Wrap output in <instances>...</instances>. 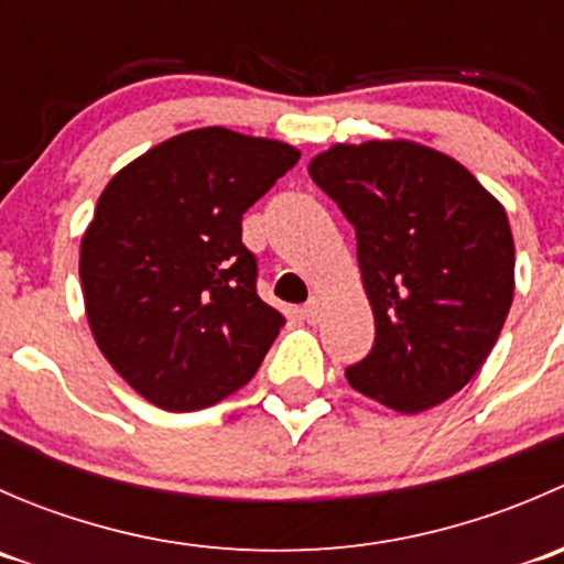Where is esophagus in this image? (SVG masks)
Masks as SVG:
<instances>
[{"mask_svg":"<svg viewBox=\"0 0 564 564\" xmlns=\"http://www.w3.org/2000/svg\"><path fill=\"white\" fill-rule=\"evenodd\" d=\"M303 314H305V318H308L311 324H316V322H318V316H322V300H318V297H311L308 303H305Z\"/></svg>","mask_w":564,"mask_h":564,"instance_id":"obj_1","label":"esophagus"}]
</instances>
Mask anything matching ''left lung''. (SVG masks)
Instances as JSON below:
<instances>
[{
	"label": "left lung",
	"instance_id": "1",
	"mask_svg": "<svg viewBox=\"0 0 564 564\" xmlns=\"http://www.w3.org/2000/svg\"><path fill=\"white\" fill-rule=\"evenodd\" d=\"M308 172L355 226L377 324L371 351L346 368L349 384L403 414L456 395L513 303L502 204L453 158L412 141L335 144Z\"/></svg>",
	"mask_w": 564,
	"mask_h": 564
}]
</instances>
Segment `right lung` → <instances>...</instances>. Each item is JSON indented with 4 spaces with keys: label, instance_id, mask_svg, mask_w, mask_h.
<instances>
[{
    "label": "right lung",
    "instance_id": "obj_1",
    "mask_svg": "<svg viewBox=\"0 0 564 564\" xmlns=\"http://www.w3.org/2000/svg\"><path fill=\"white\" fill-rule=\"evenodd\" d=\"M294 147L204 128L113 176L82 240V286L113 371L169 412L218 403L259 371L286 318L256 292L242 215Z\"/></svg>",
    "mask_w": 564,
    "mask_h": 564
}]
</instances>
